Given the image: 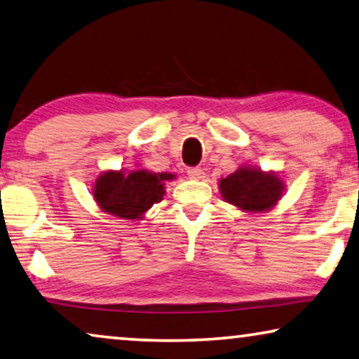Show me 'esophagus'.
<instances>
[{
    "label": "esophagus",
    "instance_id": "esophagus-1",
    "mask_svg": "<svg viewBox=\"0 0 359 359\" xmlns=\"http://www.w3.org/2000/svg\"><path fill=\"white\" fill-rule=\"evenodd\" d=\"M187 174H189L190 179H195V180L205 179V172H203L201 168H190L189 170H187Z\"/></svg>",
    "mask_w": 359,
    "mask_h": 359
}]
</instances>
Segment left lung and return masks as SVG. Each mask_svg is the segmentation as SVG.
I'll use <instances>...</instances> for the list:
<instances>
[{"instance_id":"1","label":"left lung","mask_w":359,"mask_h":359,"mask_svg":"<svg viewBox=\"0 0 359 359\" xmlns=\"http://www.w3.org/2000/svg\"><path fill=\"white\" fill-rule=\"evenodd\" d=\"M222 200L240 211L267 212L279 203L285 191V182L274 170L243 164L227 177L219 179Z\"/></svg>"}]
</instances>
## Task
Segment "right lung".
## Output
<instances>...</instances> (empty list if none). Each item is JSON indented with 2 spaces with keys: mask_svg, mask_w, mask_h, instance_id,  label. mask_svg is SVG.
<instances>
[{
  "mask_svg": "<svg viewBox=\"0 0 359 359\" xmlns=\"http://www.w3.org/2000/svg\"><path fill=\"white\" fill-rule=\"evenodd\" d=\"M175 177L148 169L104 170L93 182L92 195L101 211L124 221H142L149 208L163 200L165 182Z\"/></svg>",
  "mask_w": 359,
  "mask_h": 359,
  "instance_id": "right-lung-1",
  "label": "right lung"
}]
</instances>
